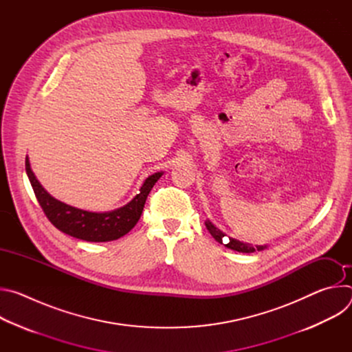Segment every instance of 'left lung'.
<instances>
[{
  "instance_id": "8db88e82",
  "label": "left lung",
  "mask_w": 352,
  "mask_h": 352,
  "mask_svg": "<svg viewBox=\"0 0 352 352\" xmlns=\"http://www.w3.org/2000/svg\"><path fill=\"white\" fill-rule=\"evenodd\" d=\"M205 224H206V228L209 230V232L212 234V236H213L217 242L224 243L227 248H230V249H232V250H236V252L252 254V252H255V250H263V249L267 248L266 245H255V246H252V243L241 242V241H238V239H235V238H228V239H227V238H224L226 234H224L223 231H220L210 220H206Z\"/></svg>"
}]
</instances>
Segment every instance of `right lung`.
Here are the masks:
<instances>
[{"mask_svg": "<svg viewBox=\"0 0 352 352\" xmlns=\"http://www.w3.org/2000/svg\"><path fill=\"white\" fill-rule=\"evenodd\" d=\"M26 174L44 214L52 224L60 231L87 242H109L128 234L140 219L148 192L163 175V173H155L147 177L139 189L140 192L125 206L96 213L69 206L50 195L33 174L28 156Z\"/></svg>", "mask_w": 352, "mask_h": 352, "instance_id": "obj_1", "label": "right lung"}]
</instances>
